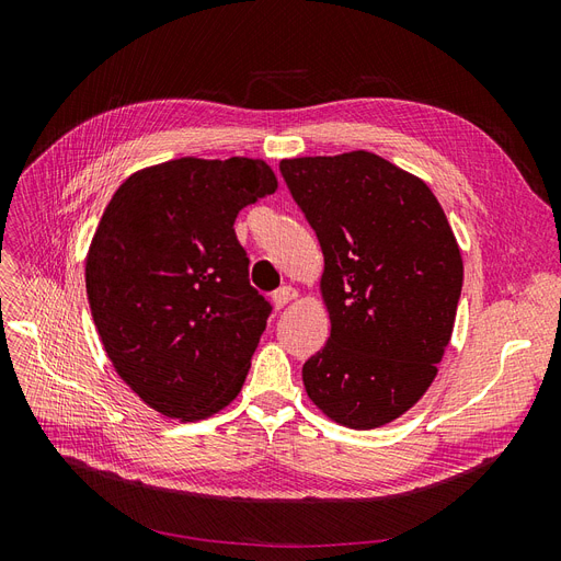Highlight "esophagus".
Returning a JSON list of instances; mask_svg holds the SVG:
<instances>
[{
	"mask_svg": "<svg viewBox=\"0 0 561 561\" xmlns=\"http://www.w3.org/2000/svg\"><path fill=\"white\" fill-rule=\"evenodd\" d=\"M293 299H297V290H295L293 285H283V287H278V290L274 293V304H276V309L287 307V304H290Z\"/></svg>",
	"mask_w": 561,
	"mask_h": 561,
	"instance_id": "obj_1",
	"label": "esophagus"
}]
</instances>
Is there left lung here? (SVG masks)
<instances>
[{
	"mask_svg": "<svg viewBox=\"0 0 561 561\" xmlns=\"http://www.w3.org/2000/svg\"><path fill=\"white\" fill-rule=\"evenodd\" d=\"M325 257L330 339L301 379L322 414L369 431L426 393L451 339L463 260L428 184L358 149L283 159Z\"/></svg>",
	"mask_w": 561,
	"mask_h": 561,
	"instance_id": "1",
	"label": "left lung"
}]
</instances>
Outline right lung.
Segmentation results:
<instances>
[{
  "mask_svg": "<svg viewBox=\"0 0 561 561\" xmlns=\"http://www.w3.org/2000/svg\"><path fill=\"white\" fill-rule=\"evenodd\" d=\"M278 190L262 159H173L133 173L87 254L93 322L116 375L180 421L239 396L271 304L248 280L233 222Z\"/></svg>",
  "mask_w": 561,
  "mask_h": 561,
  "instance_id": "obj_1",
  "label": "right lung"
}]
</instances>
